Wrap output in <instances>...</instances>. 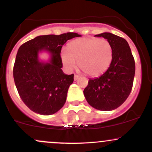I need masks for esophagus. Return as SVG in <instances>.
Wrapping results in <instances>:
<instances>
[{
  "instance_id": "esophagus-1",
  "label": "esophagus",
  "mask_w": 152,
  "mask_h": 152,
  "mask_svg": "<svg viewBox=\"0 0 152 152\" xmlns=\"http://www.w3.org/2000/svg\"><path fill=\"white\" fill-rule=\"evenodd\" d=\"M79 77H80L79 76H78V75H76V74H75V75H74V81H76V80H78V78H79Z\"/></svg>"
}]
</instances>
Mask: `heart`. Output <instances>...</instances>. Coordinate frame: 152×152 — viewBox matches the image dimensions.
Instances as JSON below:
<instances>
[{"label":"heart","instance_id":"b5f03b06","mask_svg":"<svg viewBox=\"0 0 152 152\" xmlns=\"http://www.w3.org/2000/svg\"><path fill=\"white\" fill-rule=\"evenodd\" d=\"M66 51L61 53V60L68 70L78 65L88 76L96 77L109 69L113 58V49L107 40L97 38H78L71 41Z\"/></svg>","mask_w":152,"mask_h":152}]
</instances>
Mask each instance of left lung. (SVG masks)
Masks as SVG:
<instances>
[{
  "instance_id": "obj_1",
  "label": "left lung",
  "mask_w": 152,
  "mask_h": 152,
  "mask_svg": "<svg viewBox=\"0 0 152 152\" xmlns=\"http://www.w3.org/2000/svg\"><path fill=\"white\" fill-rule=\"evenodd\" d=\"M95 36L109 41L112 46L113 58L104 74L90 78L83 94L87 102L94 109L111 111L119 107L129 96L135 74V61L124 38L106 32Z\"/></svg>"
}]
</instances>
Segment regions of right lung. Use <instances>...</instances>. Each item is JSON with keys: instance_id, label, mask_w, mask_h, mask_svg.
Instances as JSON below:
<instances>
[{"instance_id": "1", "label": "right lung", "mask_w": 152, "mask_h": 152, "mask_svg": "<svg viewBox=\"0 0 152 152\" xmlns=\"http://www.w3.org/2000/svg\"><path fill=\"white\" fill-rule=\"evenodd\" d=\"M76 33L39 36L20 46L13 66L15 86L22 101L31 111L41 115L56 113L65 104L74 74L63 72L61 51ZM50 53L48 62H40L39 52Z\"/></svg>"}]
</instances>
